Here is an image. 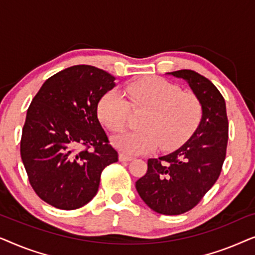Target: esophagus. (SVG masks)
Here are the masks:
<instances>
[{
	"label": "esophagus",
	"instance_id": "esophagus-1",
	"mask_svg": "<svg viewBox=\"0 0 255 255\" xmlns=\"http://www.w3.org/2000/svg\"><path fill=\"white\" fill-rule=\"evenodd\" d=\"M131 160H133V156L124 154V153H120V161L127 162V161H131Z\"/></svg>",
	"mask_w": 255,
	"mask_h": 255
}]
</instances>
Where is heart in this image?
<instances>
[{"instance_id": "obj_1", "label": "heart", "mask_w": 255, "mask_h": 255, "mask_svg": "<svg viewBox=\"0 0 255 255\" xmlns=\"http://www.w3.org/2000/svg\"><path fill=\"white\" fill-rule=\"evenodd\" d=\"M124 97L118 90L104 94L97 107L102 123L111 132L127 127L130 111L145 109L139 130L115 137L113 144L128 154H142L159 147L167 151L189 135L202 116V104L196 94L180 90L174 83L158 76H146L127 83Z\"/></svg>"}]
</instances>
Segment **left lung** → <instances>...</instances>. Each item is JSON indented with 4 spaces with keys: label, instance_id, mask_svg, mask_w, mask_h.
<instances>
[{
    "label": "left lung",
    "instance_id": "8db88e82",
    "mask_svg": "<svg viewBox=\"0 0 255 255\" xmlns=\"http://www.w3.org/2000/svg\"><path fill=\"white\" fill-rule=\"evenodd\" d=\"M168 74L187 81L200 99L201 122L180 148L158 159H148L147 172L135 182V188L153 211L173 216L196 207L221 175L229 122L224 97L210 80L190 69Z\"/></svg>",
    "mask_w": 255,
    "mask_h": 255
}]
</instances>
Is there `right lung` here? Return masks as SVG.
I'll return each mask as SVG.
<instances>
[{"mask_svg":"<svg viewBox=\"0 0 255 255\" xmlns=\"http://www.w3.org/2000/svg\"><path fill=\"white\" fill-rule=\"evenodd\" d=\"M115 76L76 65L47 79L26 113L20 156L34 193L52 207L74 210L93 200L102 170L118 161L97 118Z\"/></svg>","mask_w":255,"mask_h":255,"instance_id":"obj_1","label":"right lung"}]
</instances>
